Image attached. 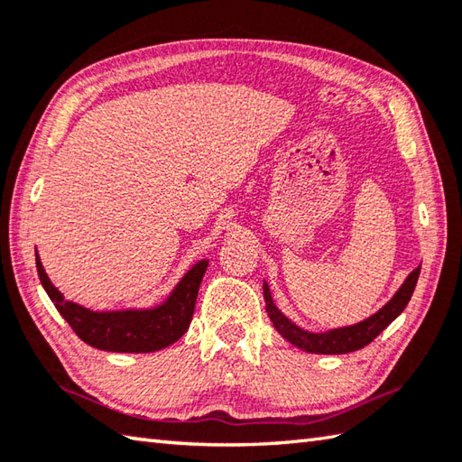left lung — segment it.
<instances>
[{"label": "left lung", "mask_w": 462, "mask_h": 462, "mask_svg": "<svg viewBox=\"0 0 462 462\" xmlns=\"http://www.w3.org/2000/svg\"><path fill=\"white\" fill-rule=\"evenodd\" d=\"M420 274V266L414 268L412 273L406 276L404 284L399 288V292L393 296V300L384 304L381 310L376 314L370 316V319L355 324V327H346V328H337L330 332H306L302 328H298L296 324H292L286 316L280 312L274 302L273 296H270L268 284H264V300H266V312L273 320L274 328L282 334V337L292 342L294 346L302 348L306 352H314V355H346V352H355L358 348H365L370 345L378 334H381L388 324H391L396 316H399L404 306L409 304L411 296L414 292V286H417V280Z\"/></svg>", "instance_id": "obj_1"}]
</instances>
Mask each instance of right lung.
<instances>
[{"instance_id": "right-lung-1", "label": "right lung", "mask_w": 462, "mask_h": 462, "mask_svg": "<svg viewBox=\"0 0 462 462\" xmlns=\"http://www.w3.org/2000/svg\"><path fill=\"white\" fill-rule=\"evenodd\" d=\"M35 266L51 302L86 345L107 352H153L170 346L188 330L208 262H198L158 309L124 312H94L76 302L63 300L38 256Z\"/></svg>"}]
</instances>
